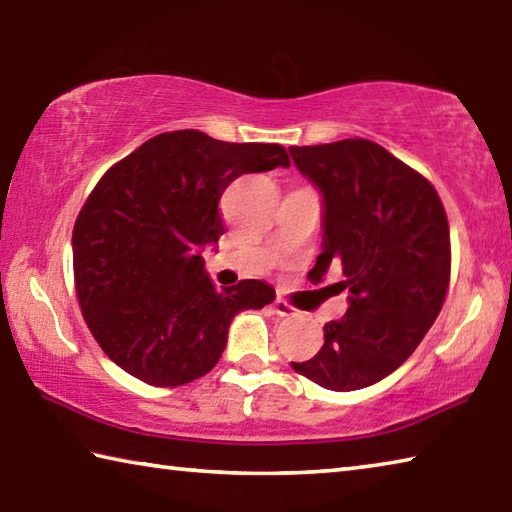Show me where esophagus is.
Masks as SVG:
<instances>
[{"label":"esophagus","mask_w":512,"mask_h":512,"mask_svg":"<svg viewBox=\"0 0 512 512\" xmlns=\"http://www.w3.org/2000/svg\"><path fill=\"white\" fill-rule=\"evenodd\" d=\"M273 309H275L277 315H282V318H291V315H297L293 306L288 304V302H284L282 297H277V300L273 302Z\"/></svg>","instance_id":"34e87169"}]
</instances>
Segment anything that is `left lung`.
Masks as SVG:
<instances>
[{"label": "left lung", "instance_id": "8db88e82", "mask_svg": "<svg viewBox=\"0 0 512 512\" xmlns=\"http://www.w3.org/2000/svg\"><path fill=\"white\" fill-rule=\"evenodd\" d=\"M324 199V241L311 277L340 268L345 318L324 324V345L297 374L353 392L392 374L421 345L450 284V226L423 174L367 138L291 147Z\"/></svg>", "mask_w": 512, "mask_h": 512}]
</instances>
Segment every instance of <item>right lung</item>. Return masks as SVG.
<instances>
[{
	"instance_id": "right-lung-1",
	"label": "right lung",
	"mask_w": 512,
	"mask_h": 512,
	"mask_svg": "<svg viewBox=\"0 0 512 512\" xmlns=\"http://www.w3.org/2000/svg\"><path fill=\"white\" fill-rule=\"evenodd\" d=\"M288 167L277 143L165 132L111 165L73 226V280L100 349L154 387L192 383L217 365L232 318L275 291L259 280L217 288L201 248L224 235L219 199L241 174Z\"/></svg>"
}]
</instances>
